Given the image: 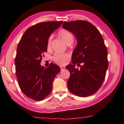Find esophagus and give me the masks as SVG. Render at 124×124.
<instances>
[{
    "label": "esophagus",
    "instance_id": "34e87169",
    "mask_svg": "<svg viewBox=\"0 0 124 124\" xmlns=\"http://www.w3.org/2000/svg\"><path fill=\"white\" fill-rule=\"evenodd\" d=\"M60 69H61V70H62L65 69V68L64 67H60Z\"/></svg>",
    "mask_w": 124,
    "mask_h": 124
}]
</instances>
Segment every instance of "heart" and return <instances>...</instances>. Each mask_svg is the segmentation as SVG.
I'll list each match as a JSON object with an SVG mask.
<instances>
[{
  "instance_id": "1",
  "label": "heart",
  "mask_w": 124,
  "mask_h": 124,
  "mask_svg": "<svg viewBox=\"0 0 124 124\" xmlns=\"http://www.w3.org/2000/svg\"><path fill=\"white\" fill-rule=\"evenodd\" d=\"M57 35L61 38L67 45L71 44L73 41V36L71 32L65 29H60L58 31ZM52 37H49L47 41V49L49 51L51 48ZM69 55L68 53L55 54L53 57V60L56 63L59 65H63L65 63V62L69 59Z\"/></svg>"
}]
</instances>
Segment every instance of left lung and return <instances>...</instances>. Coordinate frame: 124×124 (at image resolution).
Segmentation results:
<instances>
[{
	"mask_svg": "<svg viewBox=\"0 0 124 124\" xmlns=\"http://www.w3.org/2000/svg\"><path fill=\"white\" fill-rule=\"evenodd\" d=\"M63 28L72 32L78 41L71 62L66 67L70 76L69 90L80 97L91 96L99 90L108 68V51L99 30L88 21L64 22ZM77 65L79 68H76Z\"/></svg>",
	"mask_w": 124,
	"mask_h": 124,
	"instance_id": "1",
	"label": "left lung"
}]
</instances>
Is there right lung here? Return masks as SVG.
<instances>
[{
	"label": "right lung",
	"instance_id": "obj_1",
	"mask_svg": "<svg viewBox=\"0 0 124 124\" xmlns=\"http://www.w3.org/2000/svg\"><path fill=\"white\" fill-rule=\"evenodd\" d=\"M62 23L48 21L31 26L17 45L15 64L18 85L25 96L35 101L43 100L51 93L53 81L60 71V67L52 63L46 68L40 62L43 54L47 51L49 36Z\"/></svg>",
	"mask_w": 124,
	"mask_h": 124
}]
</instances>
